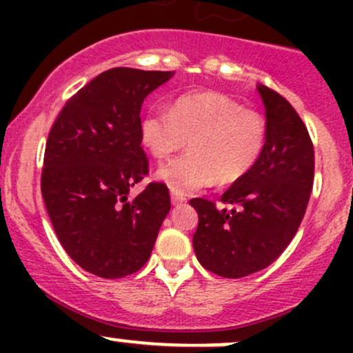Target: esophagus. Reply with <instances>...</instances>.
<instances>
[{
  "mask_svg": "<svg viewBox=\"0 0 353 353\" xmlns=\"http://www.w3.org/2000/svg\"><path fill=\"white\" fill-rule=\"evenodd\" d=\"M185 201V197L184 196H181V194H177V192H171V202L174 205H177V204H182V202Z\"/></svg>",
  "mask_w": 353,
  "mask_h": 353,
  "instance_id": "34e87169",
  "label": "esophagus"
}]
</instances>
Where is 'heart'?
Segmentation results:
<instances>
[{"label":"heart","instance_id":"heart-1","mask_svg":"<svg viewBox=\"0 0 353 353\" xmlns=\"http://www.w3.org/2000/svg\"><path fill=\"white\" fill-rule=\"evenodd\" d=\"M141 141L156 159L190 151L161 165L156 176L177 194L214 184H232L261 157L265 124L259 112L244 109L219 92L179 96L171 111L151 108L141 119Z\"/></svg>","mask_w":353,"mask_h":353}]
</instances>
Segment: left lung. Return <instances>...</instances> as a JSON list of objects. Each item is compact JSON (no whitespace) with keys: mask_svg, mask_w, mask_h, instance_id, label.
I'll return each mask as SVG.
<instances>
[{"mask_svg":"<svg viewBox=\"0 0 353 353\" xmlns=\"http://www.w3.org/2000/svg\"><path fill=\"white\" fill-rule=\"evenodd\" d=\"M265 106V144L255 165L222 194L232 209L190 199L199 224L194 252L204 269L241 279L269 267L301 225L314 185V144L283 96L259 84Z\"/></svg>","mask_w":353,"mask_h":353,"instance_id":"8db88e82","label":"left lung"}]
</instances>
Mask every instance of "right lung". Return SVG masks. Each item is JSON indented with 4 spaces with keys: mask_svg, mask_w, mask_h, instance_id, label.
<instances>
[{
    "mask_svg": "<svg viewBox=\"0 0 353 353\" xmlns=\"http://www.w3.org/2000/svg\"><path fill=\"white\" fill-rule=\"evenodd\" d=\"M172 76L132 68L101 72L68 99L48 136L41 172L48 216L68 255L98 277L137 272L171 210L163 182L128 196L149 172L141 108Z\"/></svg>",
    "mask_w": 353,
    "mask_h": 353,
    "instance_id": "add662e5",
    "label": "right lung"
}]
</instances>
